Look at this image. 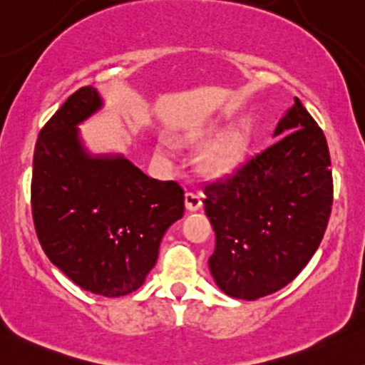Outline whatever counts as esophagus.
Listing matches in <instances>:
<instances>
[{
	"label": "esophagus",
	"mask_w": 365,
	"mask_h": 365,
	"mask_svg": "<svg viewBox=\"0 0 365 365\" xmlns=\"http://www.w3.org/2000/svg\"><path fill=\"white\" fill-rule=\"evenodd\" d=\"M186 208L190 212L202 208V193H198V191H190V193H186Z\"/></svg>",
	"instance_id": "obj_1"
}]
</instances>
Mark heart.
Masks as SVG:
<instances>
[{"instance_id":"b5f03b06","label":"heart","mask_w":365,"mask_h":365,"mask_svg":"<svg viewBox=\"0 0 365 365\" xmlns=\"http://www.w3.org/2000/svg\"><path fill=\"white\" fill-rule=\"evenodd\" d=\"M214 134V128L210 125H205V128L195 129L193 133L190 134L191 138H207ZM245 145V136L241 133H229L224 138H220V141L217 143L210 153V163L215 169H226V167L231 165L235 162V158L240 155L241 148ZM163 148L169 150V143H163Z\"/></svg>"}]
</instances>
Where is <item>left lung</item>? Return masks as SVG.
<instances>
[{
  "instance_id": "8db88e82",
  "label": "left lung",
  "mask_w": 365,
  "mask_h": 365,
  "mask_svg": "<svg viewBox=\"0 0 365 365\" xmlns=\"http://www.w3.org/2000/svg\"><path fill=\"white\" fill-rule=\"evenodd\" d=\"M269 148L203 186L215 231L208 259L224 293L257 300L300 274L324 236L333 205L329 150L298 98L277 122Z\"/></svg>"
}]
</instances>
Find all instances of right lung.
Here are the masks:
<instances>
[{"label": "right lung", "mask_w": 365, "mask_h": 365, "mask_svg": "<svg viewBox=\"0 0 365 365\" xmlns=\"http://www.w3.org/2000/svg\"><path fill=\"white\" fill-rule=\"evenodd\" d=\"M93 86L76 91L39 133L32 217L44 253L86 292H136L165 231L184 214V190L151 179L122 153H91L79 124L103 108Z\"/></svg>", "instance_id": "add662e5"}]
</instances>
